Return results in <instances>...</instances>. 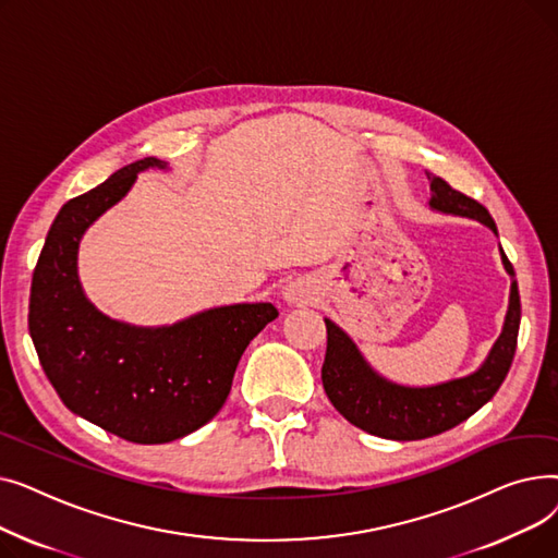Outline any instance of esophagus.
<instances>
[{"label": "esophagus", "mask_w": 558, "mask_h": 558, "mask_svg": "<svg viewBox=\"0 0 558 558\" xmlns=\"http://www.w3.org/2000/svg\"><path fill=\"white\" fill-rule=\"evenodd\" d=\"M282 299L287 305H307L312 301L310 296V284L296 280V282H289L282 289Z\"/></svg>", "instance_id": "1"}]
</instances>
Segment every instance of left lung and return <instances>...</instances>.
<instances>
[{"label": "left lung", "mask_w": 558, "mask_h": 558, "mask_svg": "<svg viewBox=\"0 0 558 558\" xmlns=\"http://www.w3.org/2000/svg\"><path fill=\"white\" fill-rule=\"evenodd\" d=\"M429 208L444 215L475 219L497 234V226L488 210L475 198L452 190L444 179L427 173ZM505 271L513 278L509 291V307L500 337L495 339L486 360L477 371L448 379L432 387H407L379 375L360 353L332 318H326L328 350L320 368L324 389L337 412L355 427L391 441H418L457 427L482 409L505 383L511 368L518 328H520V294L515 271L500 246Z\"/></svg>", "instance_id": "1"}]
</instances>
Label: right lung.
Here are the masks:
<instances>
[{
	"label": "right lung",
	"instance_id": "right-lung-1",
	"mask_svg": "<svg viewBox=\"0 0 558 558\" xmlns=\"http://www.w3.org/2000/svg\"><path fill=\"white\" fill-rule=\"evenodd\" d=\"M146 169L169 165L158 158L126 165L56 215L34 271L28 332L70 412L131 444L154 446L217 416L246 345L278 310L271 303L221 305L144 328L114 320L87 301L78 280L83 234Z\"/></svg>",
	"mask_w": 558,
	"mask_h": 558
}]
</instances>
